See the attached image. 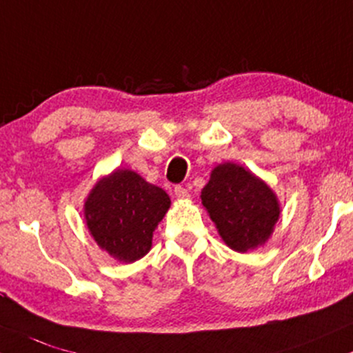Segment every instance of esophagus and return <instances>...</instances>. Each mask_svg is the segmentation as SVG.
<instances>
[{"label": "esophagus", "mask_w": 353, "mask_h": 353, "mask_svg": "<svg viewBox=\"0 0 353 353\" xmlns=\"http://www.w3.org/2000/svg\"><path fill=\"white\" fill-rule=\"evenodd\" d=\"M175 195H176L178 200H188V198H190L188 190L183 188V187H175Z\"/></svg>", "instance_id": "1"}]
</instances>
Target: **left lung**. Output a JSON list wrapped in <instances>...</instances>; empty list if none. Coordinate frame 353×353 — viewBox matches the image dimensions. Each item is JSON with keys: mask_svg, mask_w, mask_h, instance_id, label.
Returning <instances> with one entry per match:
<instances>
[{"mask_svg": "<svg viewBox=\"0 0 353 353\" xmlns=\"http://www.w3.org/2000/svg\"><path fill=\"white\" fill-rule=\"evenodd\" d=\"M200 198L221 240L239 253L263 247L282 213L275 192L262 178L233 161L212 170Z\"/></svg>", "mask_w": 353, "mask_h": 353, "instance_id": "1", "label": "left lung"}]
</instances>
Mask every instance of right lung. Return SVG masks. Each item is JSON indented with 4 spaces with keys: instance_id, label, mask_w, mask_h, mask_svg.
Listing matches in <instances>:
<instances>
[{
    "instance_id": "right-lung-1",
    "label": "right lung",
    "mask_w": 353,
    "mask_h": 353,
    "mask_svg": "<svg viewBox=\"0 0 353 353\" xmlns=\"http://www.w3.org/2000/svg\"><path fill=\"white\" fill-rule=\"evenodd\" d=\"M170 205L165 190L133 170L117 168L93 185L83 213L98 247L118 262L133 263L150 252L153 232Z\"/></svg>"
}]
</instances>
